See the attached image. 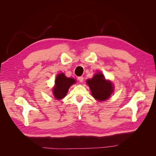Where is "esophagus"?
I'll return each mask as SVG.
<instances>
[{
    "label": "esophagus",
    "mask_w": 156,
    "mask_h": 156,
    "mask_svg": "<svg viewBox=\"0 0 156 156\" xmlns=\"http://www.w3.org/2000/svg\"><path fill=\"white\" fill-rule=\"evenodd\" d=\"M78 81H80V82H83V80H84V78L83 76H80V77L78 78Z\"/></svg>",
    "instance_id": "1"
}]
</instances>
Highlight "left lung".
I'll use <instances>...</instances> for the list:
<instances>
[{
    "label": "left lung",
    "instance_id": "1",
    "mask_svg": "<svg viewBox=\"0 0 156 156\" xmlns=\"http://www.w3.org/2000/svg\"><path fill=\"white\" fill-rule=\"evenodd\" d=\"M92 96L99 101L108 100L114 92V87L111 81L106 80L102 73H96L91 79L87 80Z\"/></svg>",
    "mask_w": 156,
    "mask_h": 156
}]
</instances>
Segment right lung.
Here are the masks:
<instances>
[{
    "instance_id": "add662e5",
    "label": "right lung",
    "mask_w": 156,
    "mask_h": 156,
    "mask_svg": "<svg viewBox=\"0 0 156 156\" xmlns=\"http://www.w3.org/2000/svg\"><path fill=\"white\" fill-rule=\"evenodd\" d=\"M76 83V80L67 78L63 73L56 76L55 85L52 89L53 95L56 100H60L66 95L69 87Z\"/></svg>"
}]
</instances>
